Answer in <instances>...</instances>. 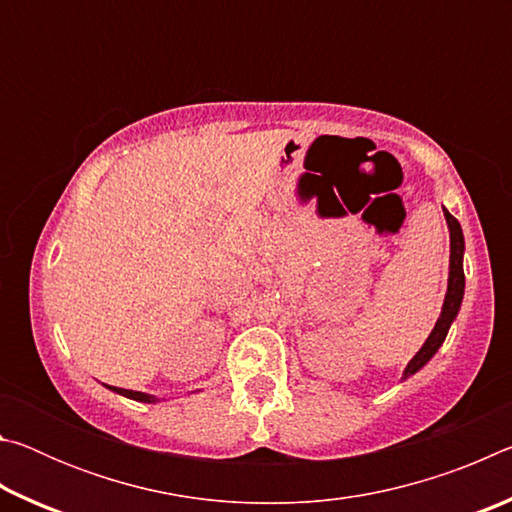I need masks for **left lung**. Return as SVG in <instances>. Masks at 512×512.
Returning a JSON list of instances; mask_svg holds the SVG:
<instances>
[{"label":"left lung","mask_w":512,"mask_h":512,"mask_svg":"<svg viewBox=\"0 0 512 512\" xmlns=\"http://www.w3.org/2000/svg\"><path fill=\"white\" fill-rule=\"evenodd\" d=\"M443 212H445V221L449 230V277H447L445 302H443V309H440L436 325H433L431 334L427 336V341H424L422 348L415 352V357L406 363V368L402 372V381L413 377L415 372L422 370L433 359V354H436L440 350V345L445 343L449 327H452V323L456 320L458 311H461V302L465 293V273H463L465 239H463L461 223L447 212V207H443Z\"/></svg>","instance_id":"8db88e82"}]
</instances>
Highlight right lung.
I'll return each instance as SVG.
<instances>
[{
    "label": "right lung",
    "mask_w": 512,
    "mask_h": 512,
    "mask_svg": "<svg viewBox=\"0 0 512 512\" xmlns=\"http://www.w3.org/2000/svg\"><path fill=\"white\" fill-rule=\"evenodd\" d=\"M106 388H108V391H112V393L124 395V397H128V400H135V402H144V404L160 402V397L149 395V393H142V391H128V388H117V386H108V384H106Z\"/></svg>",
    "instance_id": "add662e5"
}]
</instances>
